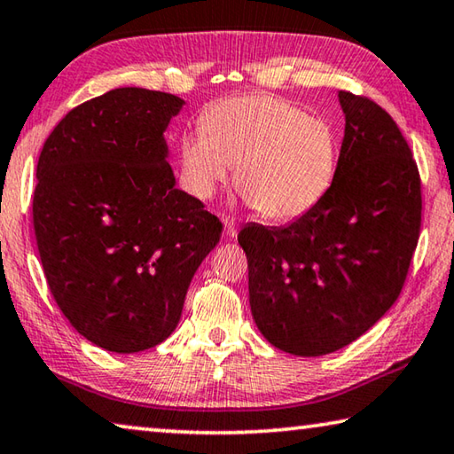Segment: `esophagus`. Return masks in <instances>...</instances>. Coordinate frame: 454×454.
I'll use <instances>...</instances> for the list:
<instances>
[{
	"mask_svg": "<svg viewBox=\"0 0 454 454\" xmlns=\"http://www.w3.org/2000/svg\"><path fill=\"white\" fill-rule=\"evenodd\" d=\"M222 222H224V232L228 239H234V236L239 234V224H236V220L226 215V218H222Z\"/></svg>",
	"mask_w": 454,
	"mask_h": 454,
	"instance_id": "esophagus-1",
	"label": "esophagus"
}]
</instances>
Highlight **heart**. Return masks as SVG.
<instances>
[{"instance_id":"heart-1","label":"heart","mask_w":454,"mask_h":454,"mask_svg":"<svg viewBox=\"0 0 454 454\" xmlns=\"http://www.w3.org/2000/svg\"><path fill=\"white\" fill-rule=\"evenodd\" d=\"M340 143L325 119L272 95H240L212 105L201 133L182 141L184 184L210 200L236 169V188L269 220H291L331 188Z\"/></svg>"}]
</instances>
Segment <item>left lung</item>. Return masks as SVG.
Returning <instances> with one entry per match:
<instances>
[{
    "mask_svg": "<svg viewBox=\"0 0 454 454\" xmlns=\"http://www.w3.org/2000/svg\"><path fill=\"white\" fill-rule=\"evenodd\" d=\"M345 135L331 188L283 228L248 224L250 309L261 333L293 356L337 351L400 297L422 222L408 141L372 98L341 90Z\"/></svg>",
    "mask_w": 454,
    "mask_h": 454,
    "instance_id": "obj_1",
    "label": "left lung"
}]
</instances>
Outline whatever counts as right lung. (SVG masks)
<instances>
[{"instance_id": "right-lung-1", "label": "right lung", "mask_w": 454, "mask_h": 454, "mask_svg": "<svg viewBox=\"0 0 454 454\" xmlns=\"http://www.w3.org/2000/svg\"><path fill=\"white\" fill-rule=\"evenodd\" d=\"M184 100L114 89L67 113L40 151L34 234L48 289L78 333L135 354L168 340L222 222L176 188L165 129Z\"/></svg>"}]
</instances>
